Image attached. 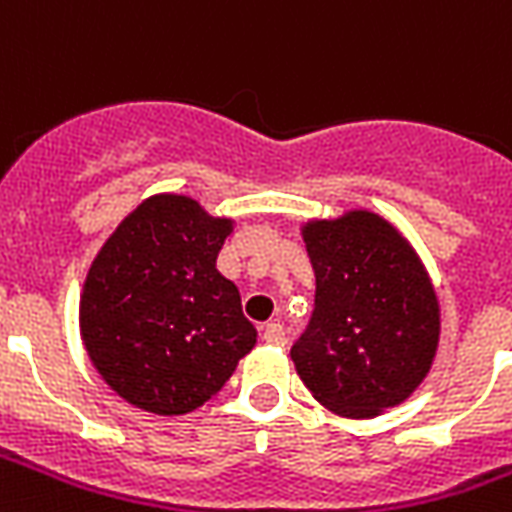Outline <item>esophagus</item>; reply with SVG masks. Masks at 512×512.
Here are the masks:
<instances>
[{
    "instance_id": "34e87169",
    "label": "esophagus",
    "mask_w": 512,
    "mask_h": 512,
    "mask_svg": "<svg viewBox=\"0 0 512 512\" xmlns=\"http://www.w3.org/2000/svg\"><path fill=\"white\" fill-rule=\"evenodd\" d=\"M263 340L268 345H285L288 343V337H285V329H282V323H266L263 326Z\"/></svg>"
}]
</instances>
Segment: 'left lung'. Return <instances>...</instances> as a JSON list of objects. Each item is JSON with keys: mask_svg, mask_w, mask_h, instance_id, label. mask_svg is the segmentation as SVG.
Masks as SVG:
<instances>
[{"mask_svg": "<svg viewBox=\"0 0 512 512\" xmlns=\"http://www.w3.org/2000/svg\"><path fill=\"white\" fill-rule=\"evenodd\" d=\"M315 271L296 373L337 417L370 419L417 392L439 351L441 310L422 260L384 216L354 208L301 224Z\"/></svg>", "mask_w": 512, "mask_h": 512, "instance_id": "1", "label": "left lung"}]
</instances>
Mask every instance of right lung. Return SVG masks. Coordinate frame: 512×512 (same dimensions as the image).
I'll return each instance as SVG.
<instances>
[{
  "instance_id": "1",
  "label": "right lung",
  "mask_w": 512,
  "mask_h": 512,
  "mask_svg": "<svg viewBox=\"0 0 512 512\" xmlns=\"http://www.w3.org/2000/svg\"><path fill=\"white\" fill-rule=\"evenodd\" d=\"M235 222L186 194L136 205L90 263L79 332L98 376L131 406L180 417L211 400L257 343L216 271Z\"/></svg>"
}]
</instances>
